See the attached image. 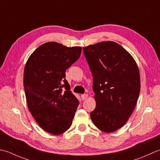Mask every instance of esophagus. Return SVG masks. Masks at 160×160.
Segmentation results:
<instances>
[{
	"instance_id": "obj_1",
	"label": "esophagus",
	"mask_w": 160,
	"mask_h": 160,
	"mask_svg": "<svg viewBox=\"0 0 160 160\" xmlns=\"http://www.w3.org/2000/svg\"><path fill=\"white\" fill-rule=\"evenodd\" d=\"M88 97V94H81V99H82L83 100H85Z\"/></svg>"
}]
</instances>
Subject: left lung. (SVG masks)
<instances>
[{
    "label": "left lung",
    "mask_w": 160,
    "mask_h": 160,
    "mask_svg": "<svg viewBox=\"0 0 160 160\" xmlns=\"http://www.w3.org/2000/svg\"><path fill=\"white\" fill-rule=\"evenodd\" d=\"M93 77L96 108L90 117L105 132L119 129L138 102L140 75L134 58L121 45L103 41L83 48Z\"/></svg>",
    "instance_id": "left-lung-1"
}]
</instances>
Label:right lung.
<instances>
[{
  "mask_svg": "<svg viewBox=\"0 0 160 160\" xmlns=\"http://www.w3.org/2000/svg\"><path fill=\"white\" fill-rule=\"evenodd\" d=\"M81 50V47L48 42L40 45L25 64L23 86L29 110L39 126L52 135L69 129L79 103L70 90L66 70L79 59Z\"/></svg>",
  "mask_w": 160,
  "mask_h": 160,
  "instance_id": "obj_1",
  "label": "right lung"
}]
</instances>
